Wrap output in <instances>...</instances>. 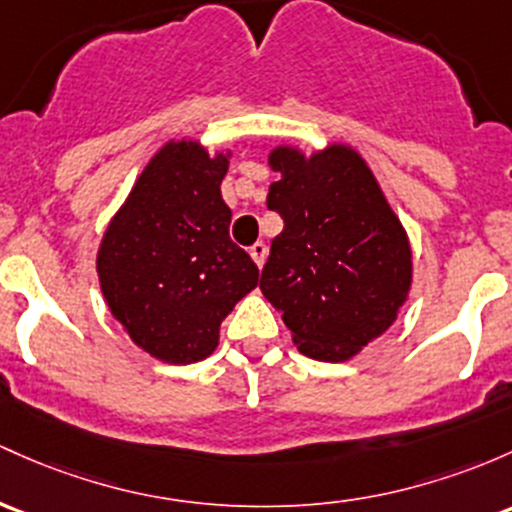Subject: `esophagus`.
<instances>
[{"instance_id": "esophagus-1", "label": "esophagus", "mask_w": 512, "mask_h": 512, "mask_svg": "<svg viewBox=\"0 0 512 512\" xmlns=\"http://www.w3.org/2000/svg\"><path fill=\"white\" fill-rule=\"evenodd\" d=\"M250 257H252V262H255L257 267H265V262H267V245L265 243H255L250 247Z\"/></svg>"}]
</instances>
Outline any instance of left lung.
<instances>
[{
    "mask_svg": "<svg viewBox=\"0 0 512 512\" xmlns=\"http://www.w3.org/2000/svg\"><path fill=\"white\" fill-rule=\"evenodd\" d=\"M267 194L284 230L260 289L301 355L347 362L396 323L413 286V250L367 160L347 143L303 153L282 143Z\"/></svg>",
    "mask_w": 512,
    "mask_h": 512,
    "instance_id": "obj_1",
    "label": "left lung"
}]
</instances>
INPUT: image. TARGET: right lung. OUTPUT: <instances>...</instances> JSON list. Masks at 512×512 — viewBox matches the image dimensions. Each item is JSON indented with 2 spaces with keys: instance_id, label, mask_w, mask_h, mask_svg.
Returning a JSON list of instances; mask_svg holds the SVG:
<instances>
[{
  "instance_id": "obj_1",
  "label": "right lung",
  "mask_w": 512,
  "mask_h": 512,
  "mask_svg": "<svg viewBox=\"0 0 512 512\" xmlns=\"http://www.w3.org/2000/svg\"><path fill=\"white\" fill-rule=\"evenodd\" d=\"M230 150L172 138L150 157L106 226L97 274L123 333L167 364L216 350L223 318L257 286V265L230 240L221 182Z\"/></svg>"
}]
</instances>
